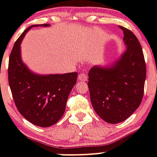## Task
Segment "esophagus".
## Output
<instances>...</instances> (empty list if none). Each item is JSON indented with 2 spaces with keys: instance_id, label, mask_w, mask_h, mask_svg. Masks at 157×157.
Here are the masks:
<instances>
[{
  "instance_id": "1",
  "label": "esophagus",
  "mask_w": 157,
  "mask_h": 157,
  "mask_svg": "<svg viewBox=\"0 0 157 157\" xmlns=\"http://www.w3.org/2000/svg\"><path fill=\"white\" fill-rule=\"evenodd\" d=\"M87 79H88V76H87V75L85 73H81L78 76V80L81 81H87Z\"/></svg>"
}]
</instances>
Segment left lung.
Returning a JSON list of instances; mask_svg holds the SVG:
<instances>
[{
	"instance_id": "left-lung-1",
	"label": "left lung",
	"mask_w": 157,
	"mask_h": 157,
	"mask_svg": "<svg viewBox=\"0 0 157 157\" xmlns=\"http://www.w3.org/2000/svg\"><path fill=\"white\" fill-rule=\"evenodd\" d=\"M126 50L108 67H93L88 87L96 113L110 124L124 121L141 103L146 79V63L141 45L131 31L120 26Z\"/></svg>"
}]
</instances>
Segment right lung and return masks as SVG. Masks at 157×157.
Returning a JSON list of instances; mask_svg holds the SVG:
<instances>
[{
	"label": "right lung",
	"instance_id": "add662e5",
	"mask_svg": "<svg viewBox=\"0 0 157 157\" xmlns=\"http://www.w3.org/2000/svg\"><path fill=\"white\" fill-rule=\"evenodd\" d=\"M26 29L13 45L9 59L8 81L13 101L20 114L40 127H49L63 117L69 94L76 83L77 72L37 75L32 72L21 60L20 44Z\"/></svg>",
	"mask_w": 157,
	"mask_h": 157
}]
</instances>
